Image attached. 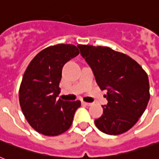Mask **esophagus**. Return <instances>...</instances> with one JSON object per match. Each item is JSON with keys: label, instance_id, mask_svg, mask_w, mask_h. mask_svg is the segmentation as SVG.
<instances>
[{"label": "esophagus", "instance_id": "obj_1", "mask_svg": "<svg viewBox=\"0 0 159 159\" xmlns=\"http://www.w3.org/2000/svg\"><path fill=\"white\" fill-rule=\"evenodd\" d=\"M82 104L85 105V106H92V103H89V102H82Z\"/></svg>", "mask_w": 159, "mask_h": 159}]
</instances>
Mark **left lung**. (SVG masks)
Returning <instances> with one entry per match:
<instances>
[{"mask_svg": "<svg viewBox=\"0 0 159 159\" xmlns=\"http://www.w3.org/2000/svg\"><path fill=\"white\" fill-rule=\"evenodd\" d=\"M97 84L107 90L108 103L95 125L107 134L117 135L131 129L145 111L149 101V82L145 71L125 53L108 47L78 44Z\"/></svg>", "mask_w": 159, "mask_h": 159, "instance_id": "obj_1", "label": "left lung"}]
</instances>
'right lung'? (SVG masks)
<instances>
[{"mask_svg": "<svg viewBox=\"0 0 159 159\" xmlns=\"http://www.w3.org/2000/svg\"><path fill=\"white\" fill-rule=\"evenodd\" d=\"M78 54L75 45L56 44L40 51L26 68L19 91L20 105L29 124L39 133L59 135L72 125L81 102L57 97L62 67Z\"/></svg>", "mask_w": 159, "mask_h": 159, "instance_id": "add662e5", "label": "right lung"}]
</instances>
